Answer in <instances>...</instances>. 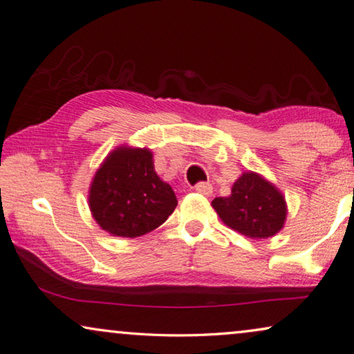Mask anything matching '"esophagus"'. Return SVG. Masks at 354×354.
<instances>
[{"instance_id": "obj_1", "label": "esophagus", "mask_w": 354, "mask_h": 354, "mask_svg": "<svg viewBox=\"0 0 354 354\" xmlns=\"http://www.w3.org/2000/svg\"><path fill=\"white\" fill-rule=\"evenodd\" d=\"M194 189H196V192H198V193H201V194L209 196V194L212 193V185L207 183V182H199V183L194 187Z\"/></svg>"}]
</instances>
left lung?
<instances>
[{
  "mask_svg": "<svg viewBox=\"0 0 354 354\" xmlns=\"http://www.w3.org/2000/svg\"><path fill=\"white\" fill-rule=\"evenodd\" d=\"M212 207L220 218L243 236L266 239L283 227L286 205L274 185L254 172H245L232 185L231 196L215 198Z\"/></svg>",
  "mask_w": 354,
  "mask_h": 354,
  "instance_id": "1",
  "label": "left lung"
}]
</instances>
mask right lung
Wrapping results in <instances>:
<instances>
[{
	"label": "right lung",
	"mask_w": 354,
	"mask_h": 354,
	"mask_svg": "<svg viewBox=\"0 0 354 354\" xmlns=\"http://www.w3.org/2000/svg\"><path fill=\"white\" fill-rule=\"evenodd\" d=\"M90 209L102 230L118 237H139L167 220L176 193L156 176L151 153L120 147L97 169L90 188Z\"/></svg>",
	"instance_id": "obj_1"
}]
</instances>
